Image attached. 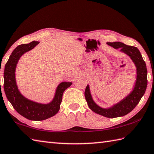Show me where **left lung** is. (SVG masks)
<instances>
[{
    "label": "left lung",
    "mask_w": 154,
    "mask_h": 154,
    "mask_svg": "<svg viewBox=\"0 0 154 154\" xmlns=\"http://www.w3.org/2000/svg\"><path fill=\"white\" fill-rule=\"evenodd\" d=\"M110 46L114 49H120V51L128 55L136 67V80L132 91L123 99L114 104L111 107L104 109L98 105L93 100L91 94L89 85L87 86L85 91V97L87 104L93 112L107 118H116L126 115L134 109L140 102L146 90L148 79H147V68L145 61L139 50L136 47L127 45L120 42H109Z\"/></svg>",
    "instance_id": "left-lung-1"
}]
</instances>
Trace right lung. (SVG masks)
<instances>
[{
  "label": "right lung",
  "mask_w": 154,
  "mask_h": 154,
  "mask_svg": "<svg viewBox=\"0 0 154 154\" xmlns=\"http://www.w3.org/2000/svg\"><path fill=\"white\" fill-rule=\"evenodd\" d=\"M39 43V42L33 41L16 47L5 65L4 72V89L9 102L20 115L35 121L44 120L55 115L60 109L63 92L72 85L71 82L61 83L57 87L53 100L48 104L34 102L20 93L16 82V65L23 54L32 50Z\"/></svg>",
  "instance_id": "right-lung-1"
}]
</instances>
